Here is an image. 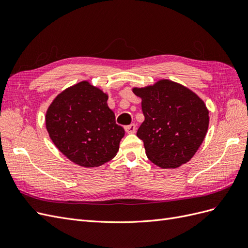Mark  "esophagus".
Returning <instances> with one entry per match:
<instances>
[{"label": "esophagus", "instance_id": "1", "mask_svg": "<svg viewBox=\"0 0 248 248\" xmlns=\"http://www.w3.org/2000/svg\"><path fill=\"white\" fill-rule=\"evenodd\" d=\"M124 128L127 133H134L137 130V126L136 124H130V125H126Z\"/></svg>", "mask_w": 248, "mask_h": 248}]
</instances>
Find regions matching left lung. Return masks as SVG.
<instances>
[{"instance_id": "left-lung-1", "label": "left lung", "mask_w": 248, "mask_h": 248, "mask_svg": "<svg viewBox=\"0 0 248 248\" xmlns=\"http://www.w3.org/2000/svg\"><path fill=\"white\" fill-rule=\"evenodd\" d=\"M141 98L145 121L137 136L148 158L160 168L174 169L188 161L205 139L209 112L199 97L168 79L133 89Z\"/></svg>"}]
</instances>
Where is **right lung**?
<instances>
[{
    "instance_id": "add662e5",
    "label": "right lung",
    "mask_w": 248,
    "mask_h": 248,
    "mask_svg": "<svg viewBox=\"0 0 248 248\" xmlns=\"http://www.w3.org/2000/svg\"><path fill=\"white\" fill-rule=\"evenodd\" d=\"M107 101V94L81 81L59 94L47 109L46 129L52 142L81 167H98L114 158L124 137Z\"/></svg>"
}]
</instances>
